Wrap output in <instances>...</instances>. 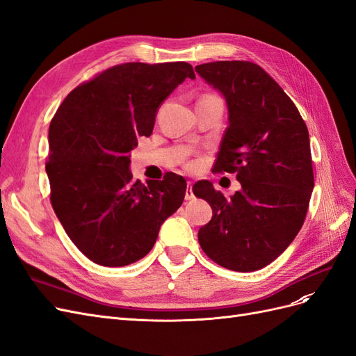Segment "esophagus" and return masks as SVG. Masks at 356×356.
<instances>
[{"instance_id": "34e87169", "label": "esophagus", "mask_w": 356, "mask_h": 356, "mask_svg": "<svg viewBox=\"0 0 356 356\" xmlns=\"http://www.w3.org/2000/svg\"><path fill=\"white\" fill-rule=\"evenodd\" d=\"M193 199H195V193H193V184H191V182H187L186 200H193Z\"/></svg>"}]
</instances>
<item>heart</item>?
<instances>
[{
	"mask_svg": "<svg viewBox=\"0 0 356 356\" xmlns=\"http://www.w3.org/2000/svg\"><path fill=\"white\" fill-rule=\"evenodd\" d=\"M204 96H212V95H204Z\"/></svg>",
	"mask_w": 356,
	"mask_h": 356,
	"instance_id": "obj_1",
	"label": "heart"
}]
</instances>
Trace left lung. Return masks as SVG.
<instances>
[{"mask_svg":"<svg viewBox=\"0 0 356 356\" xmlns=\"http://www.w3.org/2000/svg\"><path fill=\"white\" fill-rule=\"evenodd\" d=\"M196 71L229 108L213 172L236 174L242 186L230 199L209 182L193 186L212 208L199 243L221 267L254 272L276 260L305 222L315 186L307 126L281 86L254 62L217 60Z\"/></svg>","mask_w":356,"mask_h":356,"instance_id":"8db88e82","label":"left lung"}]
</instances>
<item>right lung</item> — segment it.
Wrapping results in <instances>:
<instances>
[{"label":"right lung","instance_id":"1","mask_svg":"<svg viewBox=\"0 0 356 356\" xmlns=\"http://www.w3.org/2000/svg\"><path fill=\"white\" fill-rule=\"evenodd\" d=\"M187 77H196L187 62L114 65L71 90L51 118V207L74 245L96 264L141 260L184 200L182 177L168 172L143 184L129 163L138 138L152 135L159 105Z\"/></svg>","mask_w":356,"mask_h":356}]
</instances>
